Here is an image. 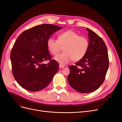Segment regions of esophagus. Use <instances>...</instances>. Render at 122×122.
Returning a JSON list of instances; mask_svg holds the SVG:
<instances>
[{"instance_id": "1", "label": "esophagus", "mask_w": 122, "mask_h": 122, "mask_svg": "<svg viewBox=\"0 0 122 122\" xmlns=\"http://www.w3.org/2000/svg\"><path fill=\"white\" fill-rule=\"evenodd\" d=\"M59 67H60V68L61 69H62V68H64L65 67V66L64 65H62L60 64V65H59Z\"/></svg>"}]
</instances>
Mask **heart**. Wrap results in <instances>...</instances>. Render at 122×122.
I'll return each mask as SVG.
<instances>
[{
  "instance_id": "obj_1",
  "label": "heart",
  "mask_w": 122,
  "mask_h": 122,
  "mask_svg": "<svg viewBox=\"0 0 122 122\" xmlns=\"http://www.w3.org/2000/svg\"><path fill=\"white\" fill-rule=\"evenodd\" d=\"M48 48L51 53L56 55L64 47V52L55 57L54 59L61 65L68 64L72 60L79 61L86 55L89 46L86 38L80 36L72 30L61 33L57 40L50 37L47 41Z\"/></svg>"
}]
</instances>
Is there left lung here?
Returning a JSON list of instances; mask_svg holds the SVG:
<instances>
[{"mask_svg": "<svg viewBox=\"0 0 122 122\" xmlns=\"http://www.w3.org/2000/svg\"><path fill=\"white\" fill-rule=\"evenodd\" d=\"M88 31L89 46L85 56L69 67L68 81L71 86L82 93L93 92L104 82L109 67L107 47L102 38L91 29Z\"/></svg>", "mask_w": 122, "mask_h": 122, "instance_id": "8db88e82", "label": "left lung"}]
</instances>
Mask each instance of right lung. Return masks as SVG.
Masks as SVG:
<instances>
[{
	"mask_svg": "<svg viewBox=\"0 0 122 122\" xmlns=\"http://www.w3.org/2000/svg\"><path fill=\"white\" fill-rule=\"evenodd\" d=\"M61 28L53 24H43L24 31L17 39L10 58L13 76L22 88L37 92L52 81L59 65L51 60L47 43L55 32ZM47 60L50 61L44 64L43 62Z\"/></svg>",
	"mask_w": 122,
	"mask_h": 122,
	"instance_id": "obj_1",
	"label": "right lung"
}]
</instances>
